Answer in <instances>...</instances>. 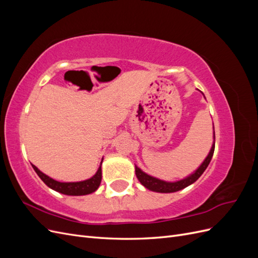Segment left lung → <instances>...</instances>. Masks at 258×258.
<instances>
[{"instance_id":"1","label":"left lung","mask_w":258,"mask_h":258,"mask_svg":"<svg viewBox=\"0 0 258 258\" xmlns=\"http://www.w3.org/2000/svg\"><path fill=\"white\" fill-rule=\"evenodd\" d=\"M214 129V126H213ZM213 144L212 147L208 154V156L206 157V159L204 160V162L201 163L200 167L192 172L191 174H189L188 176H186L185 178L179 179V181L176 182H166L162 181V179H159L157 177H154L152 175H148L147 173L143 172V171L140 169L139 167L136 166V175L138 177V179L140 181L145 188L150 189L152 191H156V192H174V191H178L185 187L191 185L192 183H195L197 179L201 176V174L205 172V170L208 168L209 163L213 157V153H214V148H215V132H213Z\"/></svg>"}]
</instances>
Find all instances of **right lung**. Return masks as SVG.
Instances as JSON below:
<instances>
[{
    "label": "right lung",
    "mask_w": 258,
    "mask_h": 258,
    "mask_svg": "<svg viewBox=\"0 0 258 258\" xmlns=\"http://www.w3.org/2000/svg\"><path fill=\"white\" fill-rule=\"evenodd\" d=\"M102 161H103V158L101 160V165H102ZM101 165L95 175L81 182H58L56 179H53L48 175L43 173L42 171L38 170L34 165H32V167L35 172L37 173V175L40 176V178L49 187V188L63 195H69V196H84V195H89L91 192H95L99 188L101 178H102V170H101Z\"/></svg>",
    "instance_id": "add662e5"
}]
</instances>
